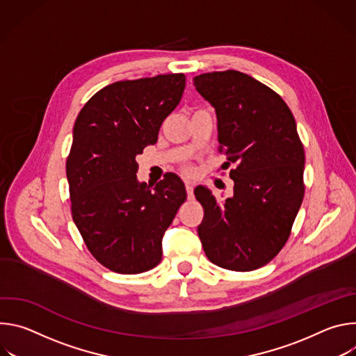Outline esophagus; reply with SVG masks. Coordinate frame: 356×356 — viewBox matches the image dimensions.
<instances>
[{"label":"esophagus","instance_id":"34e87169","mask_svg":"<svg viewBox=\"0 0 356 356\" xmlns=\"http://www.w3.org/2000/svg\"><path fill=\"white\" fill-rule=\"evenodd\" d=\"M186 191H187V195H188V198H193V183L191 181H188V180H186Z\"/></svg>","mask_w":356,"mask_h":356}]
</instances>
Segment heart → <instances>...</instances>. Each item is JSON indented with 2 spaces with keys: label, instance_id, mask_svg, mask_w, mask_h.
Listing matches in <instances>:
<instances>
[{
  "label": "heart",
  "instance_id": "1",
  "mask_svg": "<svg viewBox=\"0 0 356 356\" xmlns=\"http://www.w3.org/2000/svg\"><path fill=\"white\" fill-rule=\"evenodd\" d=\"M186 172H188V170H186Z\"/></svg>",
  "mask_w": 356,
  "mask_h": 356
}]
</instances>
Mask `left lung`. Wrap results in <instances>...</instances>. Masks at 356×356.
<instances>
[{"instance_id": "1", "label": "left lung", "mask_w": 356, "mask_h": 356, "mask_svg": "<svg viewBox=\"0 0 356 356\" xmlns=\"http://www.w3.org/2000/svg\"><path fill=\"white\" fill-rule=\"evenodd\" d=\"M193 81L216 108L218 150L236 166L229 172L232 197L217 200L195 187L204 209L197 232L214 265L255 270L287 242L304 197L306 156L296 121L277 92L245 73L213 72Z\"/></svg>"}]
</instances>
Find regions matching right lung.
I'll return each instance as SVG.
<instances>
[{
	"label": "right lung",
	"mask_w": 356,
	"mask_h": 356,
	"mask_svg": "<svg viewBox=\"0 0 356 356\" xmlns=\"http://www.w3.org/2000/svg\"><path fill=\"white\" fill-rule=\"evenodd\" d=\"M184 87L183 73L117 81L97 91L74 122L66 162L73 221L91 255L113 272L158 266L163 234L186 201L177 175L139 183L135 161L156 143Z\"/></svg>",
	"instance_id": "1"
}]
</instances>
